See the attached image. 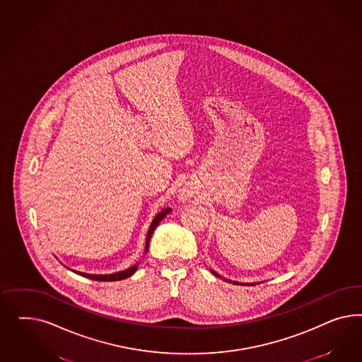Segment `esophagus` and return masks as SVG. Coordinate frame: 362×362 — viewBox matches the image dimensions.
Returning <instances> with one entry per match:
<instances>
[{
    "instance_id": "esophagus-1",
    "label": "esophagus",
    "mask_w": 362,
    "mask_h": 362,
    "mask_svg": "<svg viewBox=\"0 0 362 362\" xmlns=\"http://www.w3.org/2000/svg\"><path fill=\"white\" fill-rule=\"evenodd\" d=\"M189 197H191V194H189L188 191H183V194H182V199L187 200V199H188Z\"/></svg>"
}]
</instances>
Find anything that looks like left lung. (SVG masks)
<instances>
[{"instance_id": "8db88e82", "label": "left lung", "mask_w": 362, "mask_h": 362, "mask_svg": "<svg viewBox=\"0 0 362 362\" xmlns=\"http://www.w3.org/2000/svg\"><path fill=\"white\" fill-rule=\"evenodd\" d=\"M212 274H215V276H218V277H221V276H219V274H216V272H214V271H211ZM226 281H228V283H233V284H240L243 285V283H238V281H230V280H227V279H224Z\"/></svg>"}]
</instances>
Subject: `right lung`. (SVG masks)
<instances>
[{
	"mask_svg": "<svg viewBox=\"0 0 362 362\" xmlns=\"http://www.w3.org/2000/svg\"><path fill=\"white\" fill-rule=\"evenodd\" d=\"M168 212H171V209H163V211H160V212L153 218V223H151V226H150V228H148V232H147V238H146V252H147V250H148V245H150V240H151L153 230L158 227V224H159L162 220L165 219V215H167ZM136 268H138V264L132 265V267L124 269V271L117 272V274H82V272H77V271H76V274H81V276H83V277H88V279H91V280H97V281H118V280L127 279V277H130L132 274H135Z\"/></svg>",
	"mask_w": 362,
	"mask_h": 362,
	"instance_id": "obj_1",
	"label": "right lung"
}]
</instances>
